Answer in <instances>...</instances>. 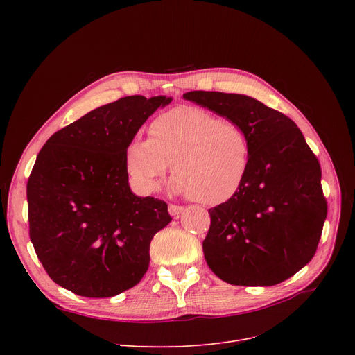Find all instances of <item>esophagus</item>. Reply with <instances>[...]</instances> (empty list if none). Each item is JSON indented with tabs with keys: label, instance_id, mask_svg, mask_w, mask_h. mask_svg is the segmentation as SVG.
Instances as JSON below:
<instances>
[{
	"label": "esophagus",
	"instance_id": "obj_1",
	"mask_svg": "<svg viewBox=\"0 0 355 355\" xmlns=\"http://www.w3.org/2000/svg\"><path fill=\"white\" fill-rule=\"evenodd\" d=\"M168 211L173 217H180V214L184 211L182 206H175V204H170V207H168Z\"/></svg>",
	"mask_w": 355,
	"mask_h": 355
}]
</instances>
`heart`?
Listing matches in <instances>:
<instances>
[{"label": "heart", "instance_id": "obj_1", "mask_svg": "<svg viewBox=\"0 0 355 355\" xmlns=\"http://www.w3.org/2000/svg\"><path fill=\"white\" fill-rule=\"evenodd\" d=\"M173 162L171 189L204 206L232 200L250 171V144L237 122L198 106H178L155 116L148 139H132L125 149L130 181L154 193Z\"/></svg>", "mask_w": 355, "mask_h": 355}]
</instances>
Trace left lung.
Wrapping results in <instances>:
<instances>
[{
	"instance_id": "1",
	"label": "left lung",
	"mask_w": 355,
	"mask_h": 355,
	"mask_svg": "<svg viewBox=\"0 0 355 355\" xmlns=\"http://www.w3.org/2000/svg\"><path fill=\"white\" fill-rule=\"evenodd\" d=\"M184 99L237 122L250 144L243 187L209 210V268L232 285L286 281L313 257L327 218L318 159L291 118L250 96L193 90Z\"/></svg>"
}]
</instances>
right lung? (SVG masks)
Returning a JSON list of instances; mask_svg holds the SVG:
<instances>
[{
    "mask_svg": "<svg viewBox=\"0 0 355 355\" xmlns=\"http://www.w3.org/2000/svg\"><path fill=\"white\" fill-rule=\"evenodd\" d=\"M171 98L135 95L103 105L53 134L27 182L30 240L47 275L86 297L135 286L149 245L171 221L166 202L129 189L125 149Z\"/></svg>",
    "mask_w": 355,
    "mask_h": 355,
    "instance_id": "add662e5",
    "label": "right lung"
}]
</instances>
